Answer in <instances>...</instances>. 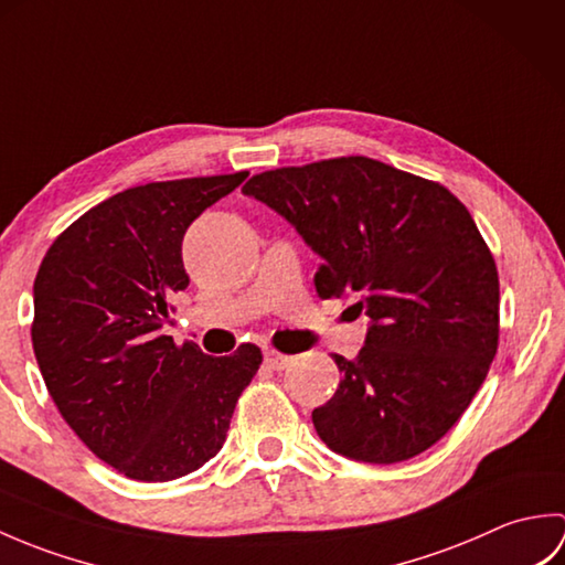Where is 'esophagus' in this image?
Here are the masks:
<instances>
[{
    "label": "esophagus",
    "instance_id": "34e87169",
    "mask_svg": "<svg viewBox=\"0 0 565 565\" xmlns=\"http://www.w3.org/2000/svg\"><path fill=\"white\" fill-rule=\"evenodd\" d=\"M289 362H291V356H286L276 350H264V364H267L271 371H281L289 366Z\"/></svg>",
    "mask_w": 565,
    "mask_h": 565
}]
</instances>
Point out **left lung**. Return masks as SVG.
<instances>
[{"label":"left lung","instance_id":"8db88e82","mask_svg":"<svg viewBox=\"0 0 565 565\" xmlns=\"http://www.w3.org/2000/svg\"><path fill=\"white\" fill-rule=\"evenodd\" d=\"M247 196L281 213L318 252L320 298L356 296L371 318L354 362L313 425L366 463L423 454L483 386L500 338L495 259L447 186L350 154L255 174Z\"/></svg>","mask_w":565,"mask_h":565}]
</instances>
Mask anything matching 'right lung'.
I'll return each mask as SVG.
<instances>
[{"label":"right lung","mask_w":565,"mask_h":565,"mask_svg":"<svg viewBox=\"0 0 565 565\" xmlns=\"http://www.w3.org/2000/svg\"><path fill=\"white\" fill-rule=\"evenodd\" d=\"M247 172L126 189L55 237L33 281L31 342L60 415L94 456L164 483L221 451L262 364L255 344L209 356L162 334L189 286L186 227Z\"/></svg>","instance_id":"1"}]
</instances>
